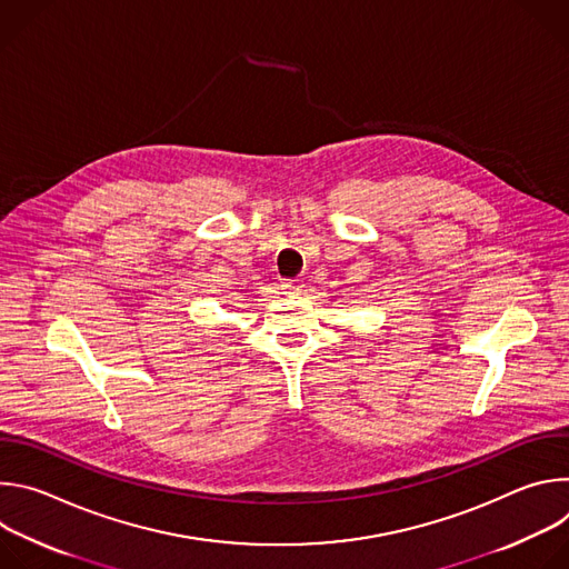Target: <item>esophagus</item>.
Segmentation results:
<instances>
[{
	"mask_svg": "<svg viewBox=\"0 0 569 569\" xmlns=\"http://www.w3.org/2000/svg\"><path fill=\"white\" fill-rule=\"evenodd\" d=\"M303 288L301 279H283V290H288L290 295H299Z\"/></svg>",
	"mask_w": 569,
	"mask_h": 569,
	"instance_id": "34e87169",
	"label": "esophagus"
}]
</instances>
